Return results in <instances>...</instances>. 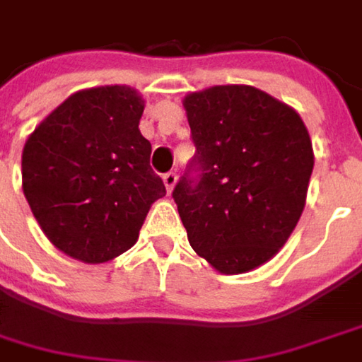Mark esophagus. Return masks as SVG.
<instances>
[{"label":"esophagus","instance_id":"1","mask_svg":"<svg viewBox=\"0 0 362 362\" xmlns=\"http://www.w3.org/2000/svg\"><path fill=\"white\" fill-rule=\"evenodd\" d=\"M176 182H178V176H176L174 172H168V174H163V184H165V190H168V192H172V190H174Z\"/></svg>","mask_w":362,"mask_h":362}]
</instances>
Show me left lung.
Instances as JSON below:
<instances>
[{"mask_svg": "<svg viewBox=\"0 0 362 362\" xmlns=\"http://www.w3.org/2000/svg\"><path fill=\"white\" fill-rule=\"evenodd\" d=\"M197 153L172 197L192 250L221 274L272 260L299 221L313 170L295 108L254 86H213L182 100Z\"/></svg>", "mask_w": 362, "mask_h": 362, "instance_id": "obj_1", "label": "left lung"}]
</instances>
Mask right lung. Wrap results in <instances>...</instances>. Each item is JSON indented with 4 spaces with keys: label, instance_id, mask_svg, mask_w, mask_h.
I'll return each mask as SVG.
<instances>
[{
    "label": "right lung",
    "instance_id": "obj_1",
    "mask_svg": "<svg viewBox=\"0 0 362 362\" xmlns=\"http://www.w3.org/2000/svg\"><path fill=\"white\" fill-rule=\"evenodd\" d=\"M145 100L129 86L79 90L26 139L22 190L49 242L86 264L133 247L165 186L141 135Z\"/></svg>",
    "mask_w": 362,
    "mask_h": 362
}]
</instances>
